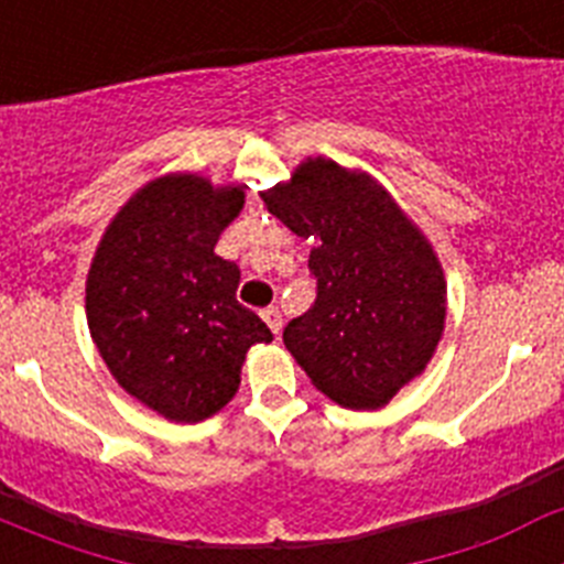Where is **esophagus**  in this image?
Returning <instances> with one entry per match:
<instances>
[{
	"label": "esophagus",
	"mask_w": 564,
	"mask_h": 564,
	"mask_svg": "<svg viewBox=\"0 0 564 564\" xmlns=\"http://www.w3.org/2000/svg\"><path fill=\"white\" fill-rule=\"evenodd\" d=\"M262 318H265V325L279 336V330H282V313L276 307H268V311H262Z\"/></svg>",
	"instance_id": "esophagus-1"
}]
</instances>
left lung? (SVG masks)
<instances>
[{
  "label": "left lung",
  "mask_w": 564,
  "mask_h": 564,
  "mask_svg": "<svg viewBox=\"0 0 564 564\" xmlns=\"http://www.w3.org/2000/svg\"><path fill=\"white\" fill-rule=\"evenodd\" d=\"M259 197L316 242V302L285 327V347L338 406L381 410L441 344L446 276L435 248L372 174L330 158H305Z\"/></svg>",
  "instance_id": "left-lung-1"
}]
</instances>
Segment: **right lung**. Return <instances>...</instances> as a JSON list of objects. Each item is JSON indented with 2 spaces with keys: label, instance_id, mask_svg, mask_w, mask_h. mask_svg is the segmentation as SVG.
Listing matches in <instances>:
<instances>
[{
  "label": "right lung",
  "instance_id": "1",
  "mask_svg": "<svg viewBox=\"0 0 564 564\" xmlns=\"http://www.w3.org/2000/svg\"><path fill=\"white\" fill-rule=\"evenodd\" d=\"M246 206L242 186L172 172L109 220L87 273V325L112 378L174 423H200L239 390L273 333L237 302L239 268L214 246Z\"/></svg>",
  "mask_w": 564,
  "mask_h": 564
}]
</instances>
